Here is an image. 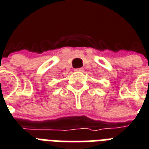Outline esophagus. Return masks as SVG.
<instances>
[{
    "mask_svg": "<svg viewBox=\"0 0 149 149\" xmlns=\"http://www.w3.org/2000/svg\"><path fill=\"white\" fill-rule=\"evenodd\" d=\"M74 71H75V72H82L83 71H84V69H83V68H78V69H75Z\"/></svg>",
    "mask_w": 149,
    "mask_h": 149,
    "instance_id": "34e87169",
    "label": "esophagus"
}]
</instances>
